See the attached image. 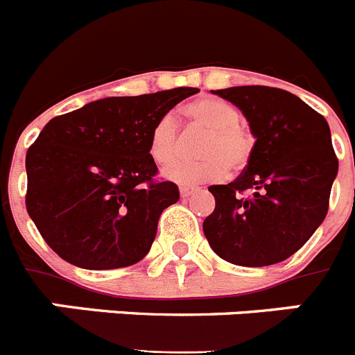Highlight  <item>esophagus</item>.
<instances>
[{
    "instance_id": "1",
    "label": "esophagus",
    "mask_w": 355,
    "mask_h": 355,
    "mask_svg": "<svg viewBox=\"0 0 355 355\" xmlns=\"http://www.w3.org/2000/svg\"><path fill=\"white\" fill-rule=\"evenodd\" d=\"M197 192V188L196 187H181L180 188V193L181 197H190L192 193Z\"/></svg>"
}]
</instances>
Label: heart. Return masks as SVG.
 Segmentation results:
<instances>
[{
  "label": "heart",
  "instance_id": "1",
  "mask_svg": "<svg viewBox=\"0 0 355 355\" xmlns=\"http://www.w3.org/2000/svg\"><path fill=\"white\" fill-rule=\"evenodd\" d=\"M184 117L208 131L199 162H175L163 171V178L175 184L208 183L225 178L227 171H241L250 159L252 137L240 124V112L234 105L218 97H202L183 110ZM178 130L172 115L158 119L149 135V155L159 165H167L178 155Z\"/></svg>",
  "mask_w": 355,
  "mask_h": 355
}]
</instances>
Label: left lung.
Masks as SVG:
<instances>
[{
	"instance_id": "8db88e82",
	"label": "left lung",
	"mask_w": 355,
	"mask_h": 355,
	"mask_svg": "<svg viewBox=\"0 0 355 355\" xmlns=\"http://www.w3.org/2000/svg\"><path fill=\"white\" fill-rule=\"evenodd\" d=\"M213 94L240 110L256 142L233 183L209 187L215 209L202 222L206 240L233 265L284 261L327 215L338 175L327 121L281 89L250 85Z\"/></svg>"
}]
</instances>
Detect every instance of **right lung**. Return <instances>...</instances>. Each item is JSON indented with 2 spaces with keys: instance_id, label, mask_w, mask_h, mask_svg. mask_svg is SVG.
Wrapping results in <instances>:
<instances>
[{
  "instance_id": "right-lung-1",
  "label": "right lung",
  "mask_w": 355,
  "mask_h": 355,
  "mask_svg": "<svg viewBox=\"0 0 355 355\" xmlns=\"http://www.w3.org/2000/svg\"><path fill=\"white\" fill-rule=\"evenodd\" d=\"M192 87L105 97L55 117L26 153L28 215L62 259L112 270L146 258L163 209L180 200L155 181L149 135Z\"/></svg>"
}]
</instances>
